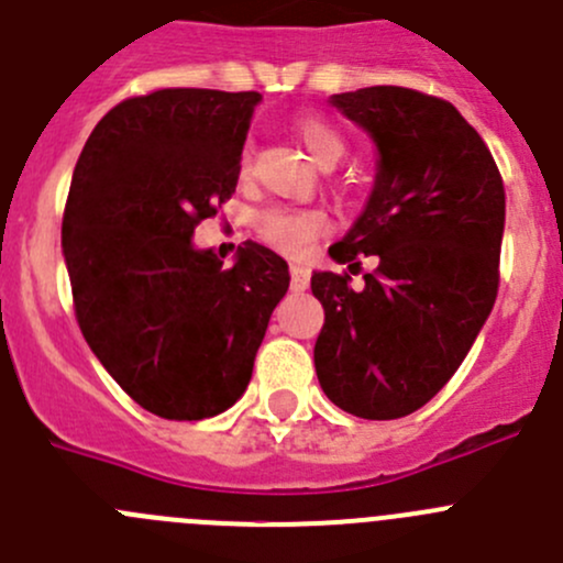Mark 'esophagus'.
Masks as SVG:
<instances>
[{
  "label": "esophagus",
  "instance_id": "34e87169",
  "mask_svg": "<svg viewBox=\"0 0 563 563\" xmlns=\"http://www.w3.org/2000/svg\"><path fill=\"white\" fill-rule=\"evenodd\" d=\"M290 287L292 292H303L309 287V271L303 265L290 267Z\"/></svg>",
  "mask_w": 563,
  "mask_h": 563
}]
</instances>
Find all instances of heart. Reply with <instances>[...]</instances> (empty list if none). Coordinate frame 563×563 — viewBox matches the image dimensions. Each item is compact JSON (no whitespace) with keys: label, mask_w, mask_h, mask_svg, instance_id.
<instances>
[{"label":"heart","mask_w":563,"mask_h":563,"mask_svg":"<svg viewBox=\"0 0 563 563\" xmlns=\"http://www.w3.org/2000/svg\"><path fill=\"white\" fill-rule=\"evenodd\" d=\"M296 137L303 143L309 157L320 165V168H331L336 159L345 154V137L340 135L334 124H329L325 118L307 115L296 121ZM251 168V148H245L243 159H240V170L249 174ZM256 234L265 240L271 249L282 251L287 256H301L312 249L314 240L323 234L325 218L314 210H290V207H271L262 210L254 221Z\"/></svg>","instance_id":"b5f03b06"}]
</instances>
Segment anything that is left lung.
I'll return each mask as SVG.
<instances>
[{
	"label": "left lung",
	"instance_id": "1",
	"mask_svg": "<svg viewBox=\"0 0 563 563\" xmlns=\"http://www.w3.org/2000/svg\"><path fill=\"white\" fill-rule=\"evenodd\" d=\"M378 148L365 210L331 260L358 273H312L325 323L314 371L342 411L395 420L426 406L473 347L497 298L506 227L500 170L478 132L445 99L398 85L331 96Z\"/></svg>",
	"mask_w": 563,
	"mask_h": 563
}]
</instances>
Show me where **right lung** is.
Segmentation results:
<instances>
[{"label": "right lung", "instance_id": "right-lung-1", "mask_svg": "<svg viewBox=\"0 0 563 563\" xmlns=\"http://www.w3.org/2000/svg\"><path fill=\"white\" fill-rule=\"evenodd\" d=\"M256 90L163 88L90 132L63 216V256L85 342L135 404L205 420L245 393L287 262L260 243L234 265L192 232L238 187Z\"/></svg>", "mask_w": 563, "mask_h": 563}]
</instances>
